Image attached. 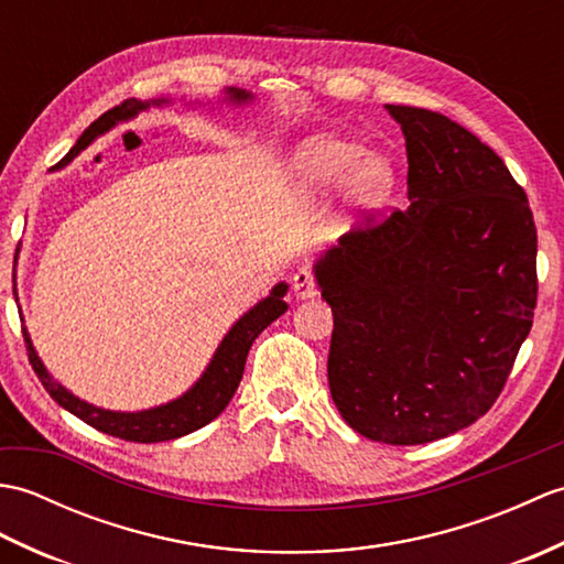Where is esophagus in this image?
I'll list each match as a JSON object with an SVG mask.
<instances>
[{
    "instance_id": "esophagus-1",
    "label": "esophagus",
    "mask_w": 564,
    "mask_h": 564,
    "mask_svg": "<svg viewBox=\"0 0 564 564\" xmlns=\"http://www.w3.org/2000/svg\"><path fill=\"white\" fill-rule=\"evenodd\" d=\"M293 291H295L297 297H313V295H317L315 273L310 271V269L295 271V275H293Z\"/></svg>"
}]
</instances>
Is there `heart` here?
I'll use <instances>...</instances> for the list:
<instances>
[{"mask_svg":"<svg viewBox=\"0 0 564 564\" xmlns=\"http://www.w3.org/2000/svg\"><path fill=\"white\" fill-rule=\"evenodd\" d=\"M293 186L303 200H317L337 188L346 175V196L356 206H378L394 186L392 164L380 154H368L356 142L317 135L305 140L293 154Z\"/></svg>","mask_w":564,"mask_h":564,"instance_id":"b5f03b06","label":"heart"}]
</instances>
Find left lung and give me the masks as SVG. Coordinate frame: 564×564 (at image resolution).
Returning <instances> with one entry per match:
<instances>
[{
	"instance_id": "1",
	"label": "left lung",
	"mask_w": 564,
	"mask_h": 564,
	"mask_svg": "<svg viewBox=\"0 0 564 564\" xmlns=\"http://www.w3.org/2000/svg\"><path fill=\"white\" fill-rule=\"evenodd\" d=\"M410 208L368 215L315 263L334 315L332 400L358 434L416 446L475 424L533 325L538 235L499 154L443 113L392 106Z\"/></svg>"
}]
</instances>
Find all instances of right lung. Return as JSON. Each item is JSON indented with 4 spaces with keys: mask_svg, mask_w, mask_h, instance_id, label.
I'll return each instance as SVG.
<instances>
[{
    "mask_svg": "<svg viewBox=\"0 0 564 564\" xmlns=\"http://www.w3.org/2000/svg\"><path fill=\"white\" fill-rule=\"evenodd\" d=\"M227 99L232 104H245L251 99V94L242 89H227ZM150 104L160 106L166 101L154 99V101L142 104L138 99H128L121 106H116V109L106 111L99 121H94L89 126V130L79 138L77 145L69 150V158L87 148L97 135L111 130L118 121H128V118L150 109ZM285 291H289V285L285 283L273 285L269 297H263V301L251 307L245 317H239L235 322V327L227 332V337L220 341L218 351H215L213 361L206 368V373L198 378L194 388L184 392L178 400H172L162 406H152V410H145V412H111L75 398V394L67 392L57 380H53L51 373H47L39 354L33 349L26 329H23V341H26L29 361L35 370V376H39V380L43 382V388L51 392V398L59 406H65L67 412L79 416L82 422H87L89 426L104 431V434L118 436L123 441H135V443L172 441L210 424L213 419L225 410L227 402L232 400L239 380H242L251 344H254V339L271 325L273 319H279L285 310H289V305L283 301Z\"/></svg>",
    "mask_w": 564,
    "mask_h": 564,
    "instance_id": "add662e5",
    "label": "right lung"
}]
</instances>
